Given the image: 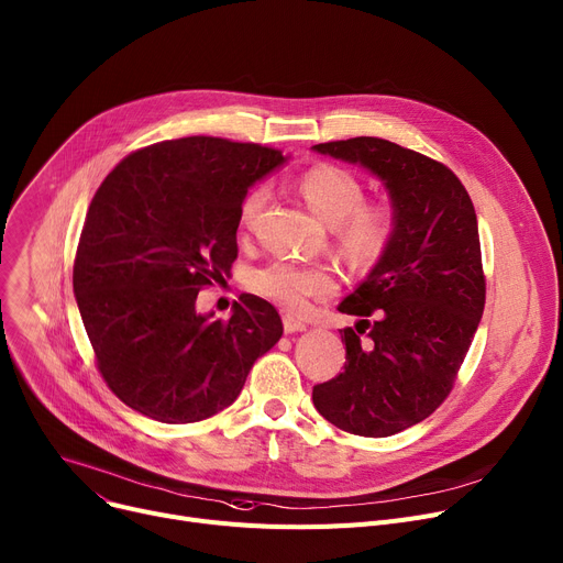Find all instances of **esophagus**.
Listing matches in <instances>:
<instances>
[{"label": "esophagus", "instance_id": "obj_1", "mask_svg": "<svg viewBox=\"0 0 563 563\" xmlns=\"http://www.w3.org/2000/svg\"><path fill=\"white\" fill-rule=\"evenodd\" d=\"M283 328H285L287 334H291V332H303L308 325H306V321H301V319H296V317H291V314H285V317H283Z\"/></svg>", "mask_w": 563, "mask_h": 563}]
</instances>
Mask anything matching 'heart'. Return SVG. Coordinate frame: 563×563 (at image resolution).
Masks as SVG:
<instances>
[{
    "instance_id": "1",
    "label": "heart",
    "mask_w": 563,
    "mask_h": 563,
    "mask_svg": "<svg viewBox=\"0 0 563 563\" xmlns=\"http://www.w3.org/2000/svg\"><path fill=\"white\" fill-rule=\"evenodd\" d=\"M301 195L308 206L330 227L336 242L353 260L368 262L389 242L394 217L383 203H364V187L355 174L336 165H317L301 176ZM265 187H253L240 203V229L251 231L265 208ZM251 289L285 310H303L310 298L336 289V276L323 265H303L294 260H274L251 274Z\"/></svg>"
}]
</instances>
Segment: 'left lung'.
<instances>
[{"instance_id": "8db88e82", "label": "left lung", "mask_w": 563, "mask_h": 563, "mask_svg": "<svg viewBox=\"0 0 563 563\" xmlns=\"http://www.w3.org/2000/svg\"><path fill=\"white\" fill-rule=\"evenodd\" d=\"M385 180L394 231L366 280L340 303V376L314 385L319 415L344 432L389 437L428 419L453 391L484 312L477 217L443 163L380 137L314 144Z\"/></svg>"}]
</instances>
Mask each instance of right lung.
<instances>
[{"label":"right lung","mask_w":563,"mask_h":563,"mask_svg":"<svg viewBox=\"0 0 563 563\" xmlns=\"http://www.w3.org/2000/svg\"><path fill=\"white\" fill-rule=\"evenodd\" d=\"M253 142L192 135L118 163L92 197L74 257V296L108 389L161 423H197L242 391L283 334L265 298L231 319L197 314V294L238 260L240 203L283 163Z\"/></svg>","instance_id":"right-lung-1"}]
</instances>
